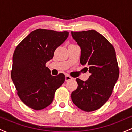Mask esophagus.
I'll use <instances>...</instances> for the list:
<instances>
[{"instance_id":"34e87169","label":"esophagus","mask_w":132,"mask_h":132,"mask_svg":"<svg viewBox=\"0 0 132 132\" xmlns=\"http://www.w3.org/2000/svg\"><path fill=\"white\" fill-rule=\"evenodd\" d=\"M72 79H73V78H72V77L70 76H69L68 75H66V76H65V81H69V80H71Z\"/></svg>"}]
</instances>
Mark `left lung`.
<instances>
[{"instance_id": "1", "label": "left lung", "mask_w": 132, "mask_h": 132, "mask_svg": "<svg viewBox=\"0 0 132 132\" xmlns=\"http://www.w3.org/2000/svg\"><path fill=\"white\" fill-rule=\"evenodd\" d=\"M81 49L80 63L90 73L88 80L77 78L78 87L71 94L72 102L85 112L101 108L108 101L119 76L113 45L95 30L71 31Z\"/></svg>"}]
</instances>
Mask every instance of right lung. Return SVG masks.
Returning a JSON list of instances; mask_svg holds the SVG:
<instances>
[{"label":"right lung","mask_w":132,"mask_h":132,"mask_svg":"<svg viewBox=\"0 0 132 132\" xmlns=\"http://www.w3.org/2000/svg\"><path fill=\"white\" fill-rule=\"evenodd\" d=\"M68 35V31L40 28L31 31L16 47L11 78L19 98L30 108L38 110L50 105L56 90L64 82V75L52 76L46 63Z\"/></svg>","instance_id":"add662e5"}]
</instances>
